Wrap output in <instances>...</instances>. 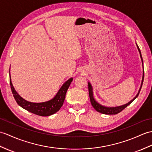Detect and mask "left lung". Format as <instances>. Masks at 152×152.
<instances>
[{"label":"left lung","mask_w":152,"mask_h":152,"mask_svg":"<svg viewBox=\"0 0 152 152\" xmlns=\"http://www.w3.org/2000/svg\"><path fill=\"white\" fill-rule=\"evenodd\" d=\"M137 45V43H136ZM137 47L138 48V50L139 52V54H140V58L141 60H142V67H143V75H142V82H141L140 84V89L139 90V92L137 94L136 96L134 97L133 99L129 101L128 103H127L126 104H124L122 105H119V106H116V107H106V106H104V105H102L101 104H100L98 103V102H96L95 100L94 96H93V87L91 86V83L89 82H88V87H89V97H90V100H91V105H93V107L95 109V110L97 111L98 112L101 113L102 114H105V115H116L118 113L121 111H122L123 109H125L127 106H128V105L132 103V102L135 99V98L139 96V94L140 91L141 89V87H142V83H143V81H144V66H143V61H142V55H141V52L140 49L138 47V45H137Z\"/></svg>","instance_id":"obj_1"}]
</instances>
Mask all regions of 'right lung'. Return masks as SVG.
Here are the masks:
<instances>
[{
	"instance_id": "1",
	"label": "right lung",
	"mask_w": 152,
	"mask_h": 152,
	"mask_svg": "<svg viewBox=\"0 0 152 152\" xmlns=\"http://www.w3.org/2000/svg\"><path fill=\"white\" fill-rule=\"evenodd\" d=\"M9 73L10 76V86H11L12 93L17 103L21 107L26 109L28 111L42 116L52 115L59 110L63 104V102H64L66 91H67L70 83L73 80L72 77H70L67 81H66L60 88L57 94L55 95V96L52 98L51 100L44 102H40V103H35V102H28L24 100L17 93L12 83L11 76H10V69Z\"/></svg>"
}]
</instances>
